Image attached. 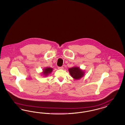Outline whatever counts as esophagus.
Returning <instances> with one entry per match:
<instances>
[{"mask_svg":"<svg viewBox=\"0 0 125 125\" xmlns=\"http://www.w3.org/2000/svg\"><path fill=\"white\" fill-rule=\"evenodd\" d=\"M63 68H64V67H62V66H61V67H58V69H63Z\"/></svg>","mask_w":125,"mask_h":125,"instance_id":"1","label":"esophagus"}]
</instances>
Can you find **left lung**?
Wrapping results in <instances>:
<instances>
[{
  "label": "left lung",
  "mask_w": 125,
  "mask_h": 125,
  "mask_svg": "<svg viewBox=\"0 0 125 125\" xmlns=\"http://www.w3.org/2000/svg\"><path fill=\"white\" fill-rule=\"evenodd\" d=\"M68 71L72 77L75 80H78L83 77L84 74V71L77 66L69 68Z\"/></svg>",
  "instance_id": "1"
}]
</instances>
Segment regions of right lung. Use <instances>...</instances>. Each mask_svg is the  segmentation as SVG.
Masks as SVG:
<instances>
[{"label": "right lung", "mask_w": 125, "mask_h": 125, "mask_svg": "<svg viewBox=\"0 0 125 125\" xmlns=\"http://www.w3.org/2000/svg\"><path fill=\"white\" fill-rule=\"evenodd\" d=\"M52 70L53 68L51 67H46L43 69V72H42V73L44 76H46L50 73H51L52 71Z\"/></svg>", "instance_id": "1"}]
</instances>
